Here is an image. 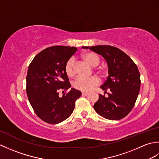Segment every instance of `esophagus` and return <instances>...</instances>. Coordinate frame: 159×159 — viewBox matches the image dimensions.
<instances>
[{"mask_svg": "<svg viewBox=\"0 0 159 159\" xmlns=\"http://www.w3.org/2000/svg\"><path fill=\"white\" fill-rule=\"evenodd\" d=\"M88 94H89V93H87V92H83L82 93V95L83 96H87V95H88Z\"/></svg>", "mask_w": 159, "mask_h": 159, "instance_id": "esophagus-1", "label": "esophagus"}]
</instances>
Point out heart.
Here are the masks:
<instances>
[{
  "mask_svg": "<svg viewBox=\"0 0 159 159\" xmlns=\"http://www.w3.org/2000/svg\"><path fill=\"white\" fill-rule=\"evenodd\" d=\"M82 58L88 63L90 66H96L98 65L100 61V58L97 53L88 51L82 54ZM66 72L69 77H73L75 76L76 70L74 67V60L70 59L66 64ZM100 83L99 79L96 76H92L90 78L78 77L73 83V86L75 89L82 91V92H89L94 87L98 85Z\"/></svg>",
  "mask_w": 159,
  "mask_h": 159,
  "instance_id": "b5f03b06",
  "label": "heart"
}]
</instances>
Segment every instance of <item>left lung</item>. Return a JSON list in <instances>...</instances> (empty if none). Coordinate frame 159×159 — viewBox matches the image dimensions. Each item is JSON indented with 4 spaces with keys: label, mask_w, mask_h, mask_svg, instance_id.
<instances>
[{
    "label": "left lung",
    "mask_w": 159,
    "mask_h": 159,
    "mask_svg": "<svg viewBox=\"0 0 159 159\" xmlns=\"http://www.w3.org/2000/svg\"><path fill=\"white\" fill-rule=\"evenodd\" d=\"M102 55L107 61L109 76L100 88L110 91L108 96L100 94L94 104L96 113L106 119L121 120L129 113L139 95L141 80L138 67L126 53L116 47L106 45L83 46Z\"/></svg>",
    "instance_id": "1"
}]
</instances>
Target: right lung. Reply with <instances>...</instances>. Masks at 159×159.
<instances>
[{
	"instance_id": "right-lung-1",
	"label": "right lung",
	"mask_w": 159,
	"mask_h": 159,
	"mask_svg": "<svg viewBox=\"0 0 159 159\" xmlns=\"http://www.w3.org/2000/svg\"><path fill=\"white\" fill-rule=\"evenodd\" d=\"M76 50V47H49L38 53L29 66L26 93L35 113L45 122L59 124L68 118L81 96L74 88L61 98L58 92L71 87L66 64Z\"/></svg>"
}]
</instances>
